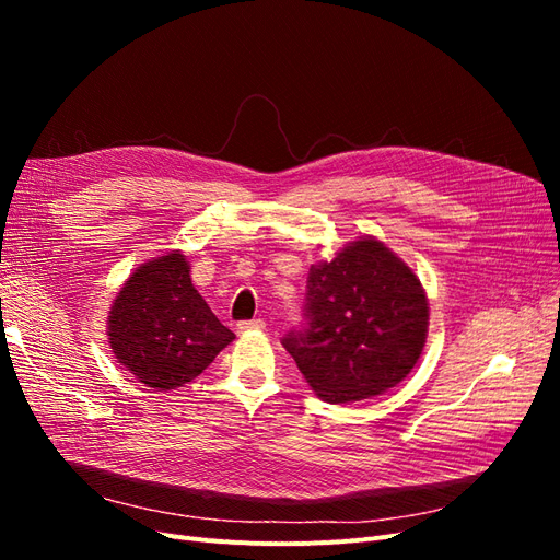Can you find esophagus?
I'll return each mask as SVG.
<instances>
[{
    "label": "esophagus",
    "instance_id": "1",
    "mask_svg": "<svg viewBox=\"0 0 560 560\" xmlns=\"http://www.w3.org/2000/svg\"><path fill=\"white\" fill-rule=\"evenodd\" d=\"M266 327V322L261 319V317H257V319H243V322H238V329L241 331H252V329H264Z\"/></svg>",
    "mask_w": 560,
    "mask_h": 560
}]
</instances>
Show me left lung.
<instances>
[{
	"label": "left lung",
	"instance_id": "left-lung-1",
	"mask_svg": "<svg viewBox=\"0 0 560 560\" xmlns=\"http://www.w3.org/2000/svg\"><path fill=\"white\" fill-rule=\"evenodd\" d=\"M428 299L413 270L362 238L311 266L303 322L282 346L329 404L360 401L401 383L428 336Z\"/></svg>",
	"mask_w": 560,
	"mask_h": 560
}]
</instances>
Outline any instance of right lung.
<instances>
[{
	"mask_svg": "<svg viewBox=\"0 0 560 560\" xmlns=\"http://www.w3.org/2000/svg\"><path fill=\"white\" fill-rule=\"evenodd\" d=\"M233 338L196 292L189 261L179 252L135 270L109 311L116 360L156 389L191 383Z\"/></svg>",
	"mask_w": 560,
	"mask_h": 560,
	"instance_id": "1",
	"label": "right lung"
}]
</instances>
